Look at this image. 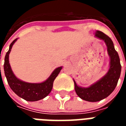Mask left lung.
<instances>
[{"label":"left lung","mask_w":126,"mask_h":126,"mask_svg":"<svg viewBox=\"0 0 126 126\" xmlns=\"http://www.w3.org/2000/svg\"><path fill=\"white\" fill-rule=\"evenodd\" d=\"M95 36L105 41L111 60L107 74L90 87H79L74 81L75 90L78 96L83 100L89 102L100 101L111 94L117 84L122 70L119 55L114 48L111 39L100 31H96Z\"/></svg>","instance_id":"1"}]
</instances>
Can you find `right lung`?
Wrapping results in <instances>:
<instances>
[{"mask_svg":"<svg viewBox=\"0 0 126 126\" xmlns=\"http://www.w3.org/2000/svg\"><path fill=\"white\" fill-rule=\"evenodd\" d=\"M17 38L14 40L10 44L9 49L6 53L4 58V71L5 76L7 78V82L11 90L19 96L27 101H37L41 100L48 95L52 90L53 82L57 78L58 74L62 69V67H59L55 69L48 79L42 83L32 84L21 81L17 78L13 73L9 61V56L13 45Z\"/></svg>","mask_w":126,"mask_h":126,"instance_id":"right-lung-1","label":"right lung"}]
</instances>
